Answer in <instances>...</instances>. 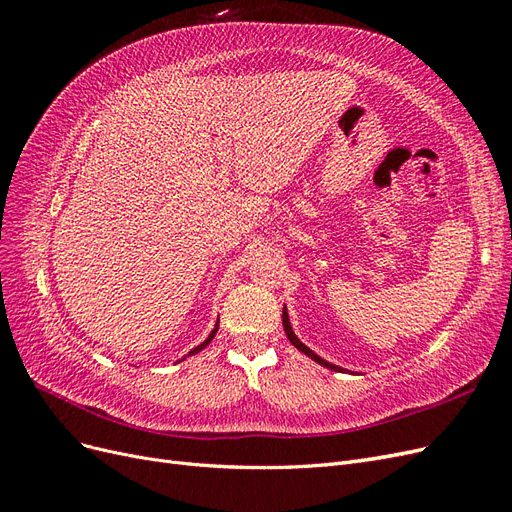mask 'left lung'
<instances>
[{"mask_svg":"<svg viewBox=\"0 0 512 512\" xmlns=\"http://www.w3.org/2000/svg\"><path fill=\"white\" fill-rule=\"evenodd\" d=\"M282 322H284V331H286V335H288V339H290V344H292L294 348L301 350L303 354H307L309 359L316 361V363H318V365H322V367H327V369H331V371H344L342 367H337V365H333V363H329V361H324L322 356H318L314 350H309V348H307V346L301 342V339H299L297 335H294V331H292V327H290V320H288V312H286V307H284V312H282Z\"/></svg>","mask_w":512,"mask_h":512,"instance_id":"obj_1","label":"left lung"}]
</instances>
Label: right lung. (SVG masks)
<instances>
[{"label":"right lung","instance_id":"1","mask_svg":"<svg viewBox=\"0 0 512 512\" xmlns=\"http://www.w3.org/2000/svg\"><path fill=\"white\" fill-rule=\"evenodd\" d=\"M215 333H218V324H215V329H213V331L209 333V337L205 339V342H203V344H198V346H196L194 350H190V354H198V352H200V350H203L205 346H209V344H211V339L215 337ZM190 354H188V356H190ZM181 361H183V359H181Z\"/></svg>","mask_w":512,"mask_h":512}]
</instances>
